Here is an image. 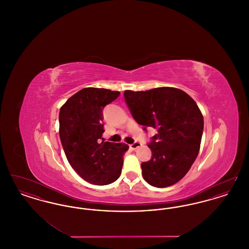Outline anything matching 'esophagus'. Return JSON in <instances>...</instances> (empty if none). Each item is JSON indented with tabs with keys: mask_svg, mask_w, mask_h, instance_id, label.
I'll return each instance as SVG.
<instances>
[{
	"mask_svg": "<svg viewBox=\"0 0 249 249\" xmlns=\"http://www.w3.org/2000/svg\"><path fill=\"white\" fill-rule=\"evenodd\" d=\"M129 146H130V149H132V150H135V149H137L138 147L142 146V143L139 142H133V143H131V144H130Z\"/></svg>",
	"mask_w": 249,
	"mask_h": 249,
	"instance_id": "obj_1",
	"label": "esophagus"
}]
</instances>
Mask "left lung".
<instances>
[{
	"label": "left lung",
	"instance_id": "8db88e82",
	"mask_svg": "<svg viewBox=\"0 0 249 249\" xmlns=\"http://www.w3.org/2000/svg\"><path fill=\"white\" fill-rule=\"evenodd\" d=\"M124 97L136 122L158 131L148 143L152 157L141 164L142 178L156 188L178 183L200 150L203 117L197 104L185 91L170 87L125 90Z\"/></svg>",
	"mask_w": 249,
	"mask_h": 249
}]
</instances>
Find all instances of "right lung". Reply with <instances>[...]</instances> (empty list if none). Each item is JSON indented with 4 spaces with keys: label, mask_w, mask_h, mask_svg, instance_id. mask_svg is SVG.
<instances>
[{
    "label": "right lung",
    "mask_w": 249,
    "mask_h": 249,
    "mask_svg": "<svg viewBox=\"0 0 249 249\" xmlns=\"http://www.w3.org/2000/svg\"><path fill=\"white\" fill-rule=\"evenodd\" d=\"M119 91L85 88L70 97L59 110V137L72 169L85 181L104 186L120 177L123 142H100L104 130L103 110L119 97Z\"/></svg>",
    "instance_id": "obj_1"
}]
</instances>
